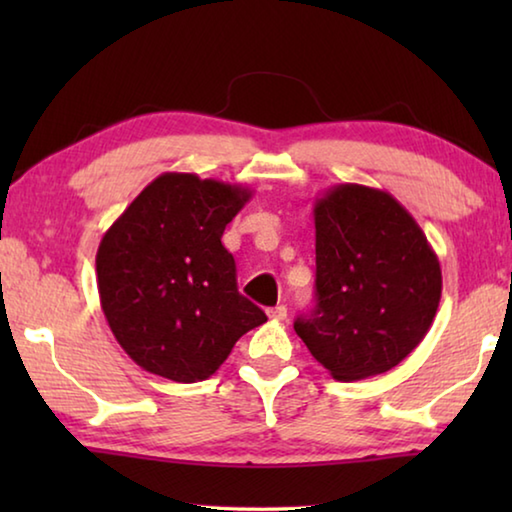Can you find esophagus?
<instances>
[{"label":"esophagus","mask_w":512,"mask_h":512,"mask_svg":"<svg viewBox=\"0 0 512 512\" xmlns=\"http://www.w3.org/2000/svg\"><path fill=\"white\" fill-rule=\"evenodd\" d=\"M268 318H273V320H284V318H287V307H284V305H277V307H273V309H268Z\"/></svg>","instance_id":"34e87169"}]
</instances>
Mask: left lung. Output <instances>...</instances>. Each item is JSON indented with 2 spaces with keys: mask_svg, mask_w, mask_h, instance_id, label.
Wrapping results in <instances>:
<instances>
[{
  "mask_svg": "<svg viewBox=\"0 0 512 512\" xmlns=\"http://www.w3.org/2000/svg\"><path fill=\"white\" fill-rule=\"evenodd\" d=\"M316 307L293 329L339 381L395 368L436 318L443 273L413 216L388 192L334 185L316 198Z\"/></svg>",
  "mask_w": 512,
  "mask_h": 512,
  "instance_id": "1",
  "label": "left lung"
}]
</instances>
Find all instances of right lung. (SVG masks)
Wrapping results in <instances>:
<instances>
[{
	"label": "right lung",
	"mask_w": 512,
	"mask_h": 512,
	"mask_svg": "<svg viewBox=\"0 0 512 512\" xmlns=\"http://www.w3.org/2000/svg\"><path fill=\"white\" fill-rule=\"evenodd\" d=\"M253 189L167 171L110 225L97 250L103 316L117 343L151 375L212 377L266 314L237 289L223 230Z\"/></svg>",
	"instance_id": "obj_1"
}]
</instances>
